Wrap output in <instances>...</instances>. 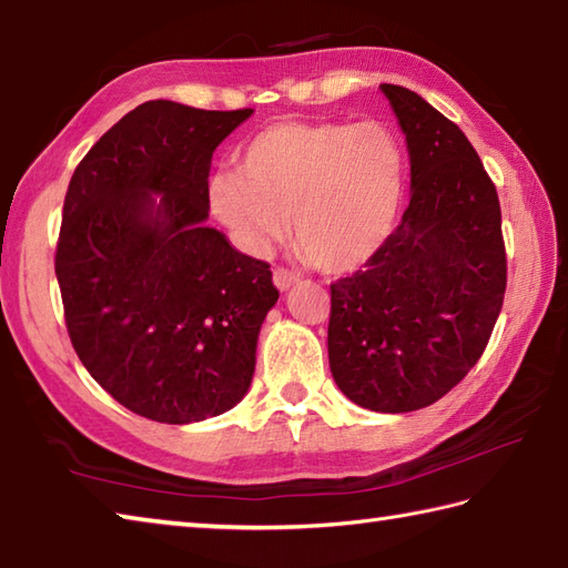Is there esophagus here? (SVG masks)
I'll return each mask as SVG.
<instances>
[{
  "instance_id": "esophagus-1",
  "label": "esophagus",
  "mask_w": 568,
  "mask_h": 568,
  "mask_svg": "<svg viewBox=\"0 0 568 568\" xmlns=\"http://www.w3.org/2000/svg\"><path fill=\"white\" fill-rule=\"evenodd\" d=\"M298 282V276L292 270H284V267H274V284L280 292H286V288H292Z\"/></svg>"
}]
</instances>
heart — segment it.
Wrapping results in <instances>:
<instances>
[{
  "instance_id": "b5f03b06",
  "label": "heart",
  "mask_w": 568,
  "mask_h": 568,
  "mask_svg": "<svg viewBox=\"0 0 568 568\" xmlns=\"http://www.w3.org/2000/svg\"><path fill=\"white\" fill-rule=\"evenodd\" d=\"M407 154L385 122H276L254 134L240 171L207 179V205L242 247L264 252L292 220L296 250L326 274L373 260L397 223Z\"/></svg>"
}]
</instances>
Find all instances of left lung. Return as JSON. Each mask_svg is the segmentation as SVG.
<instances>
[{"instance_id":"left-lung-1","label":"left lung","mask_w":568,"mask_h":568,"mask_svg":"<svg viewBox=\"0 0 568 568\" xmlns=\"http://www.w3.org/2000/svg\"><path fill=\"white\" fill-rule=\"evenodd\" d=\"M379 88L407 136L412 199L365 270L331 284L328 363L351 402L402 414L442 399L480 361L507 257L495 183L466 134L416 92Z\"/></svg>"}]
</instances>
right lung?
Returning <instances> with one entry per match:
<instances>
[{"mask_svg":"<svg viewBox=\"0 0 568 568\" xmlns=\"http://www.w3.org/2000/svg\"><path fill=\"white\" fill-rule=\"evenodd\" d=\"M250 114L149 100L68 183L55 247L68 335L92 379L152 422L233 409L280 298L267 262L205 225L213 152Z\"/></svg>","mask_w":568,"mask_h":568,"instance_id":"add662e5","label":"right lung"}]
</instances>
